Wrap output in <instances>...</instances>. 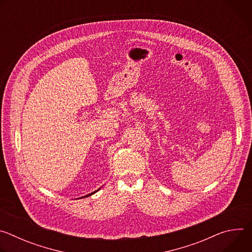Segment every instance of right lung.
Masks as SVG:
<instances>
[{"label":"right lung","instance_id":"right-lung-1","mask_svg":"<svg viewBox=\"0 0 252 252\" xmlns=\"http://www.w3.org/2000/svg\"><path fill=\"white\" fill-rule=\"evenodd\" d=\"M98 189H96V190H95V191H94V192H92V193H89V194H88V195H86V196H83V197H88V196H90V195H92V194H94V193H95V192H96V191H97V190H98ZM81 198H82V197H81Z\"/></svg>","mask_w":252,"mask_h":252}]
</instances>
